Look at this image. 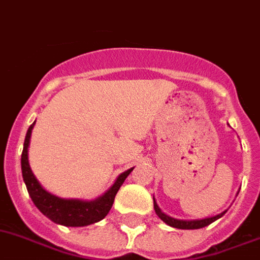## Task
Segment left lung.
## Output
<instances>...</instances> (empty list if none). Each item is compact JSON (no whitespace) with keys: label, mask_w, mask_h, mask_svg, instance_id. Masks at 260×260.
<instances>
[{"label":"left lung","mask_w":260,"mask_h":260,"mask_svg":"<svg viewBox=\"0 0 260 260\" xmlns=\"http://www.w3.org/2000/svg\"><path fill=\"white\" fill-rule=\"evenodd\" d=\"M154 209L155 213L157 214V217L164 221V222L167 223V225L172 226V228H176V229H184V230H190V229H201V228H205V226L210 225L212 222H214L216 219H218L219 217H222L223 214L226 213V210L221 214H217L214 217H210V218H204V219H194V221H183V219H176L172 218V217H168L167 214H164L160 209H159V206L156 205L154 200Z\"/></svg>","instance_id":"left-lung-1"}]
</instances>
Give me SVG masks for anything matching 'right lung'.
<instances>
[{
  "label": "right lung",
  "mask_w": 260,
  "mask_h": 260,
  "mask_svg": "<svg viewBox=\"0 0 260 260\" xmlns=\"http://www.w3.org/2000/svg\"><path fill=\"white\" fill-rule=\"evenodd\" d=\"M35 122L28 127L26 138L23 143V151H22L21 166H22V176L26 184L27 192L30 194L32 203L35 204L38 209L43 213L44 216L48 217L51 221L55 223L64 226H86L90 223L99 222L109 213L114 203V197L123 184L126 177L130 175L132 170H127L126 172L121 174L118 179L113 184V187L103 194L99 199L93 201H81V200H64L48 193L47 190H44L41 187V184L38 183L34 174L28 164V145H30L31 130L34 127Z\"/></svg>",
  "instance_id": "add662e5"
}]
</instances>
